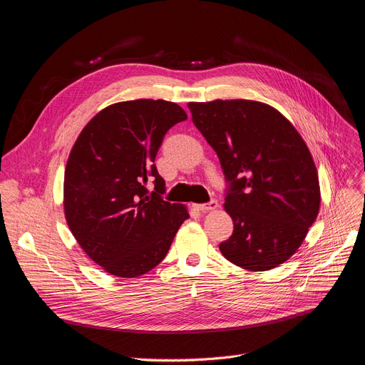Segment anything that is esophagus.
Wrapping results in <instances>:
<instances>
[{"label":"esophagus","mask_w":365,"mask_h":365,"mask_svg":"<svg viewBox=\"0 0 365 365\" xmlns=\"http://www.w3.org/2000/svg\"><path fill=\"white\" fill-rule=\"evenodd\" d=\"M196 209L200 212H209V210H215L218 209V202L217 200H210L209 203H203V205H196Z\"/></svg>","instance_id":"obj_1"}]
</instances>
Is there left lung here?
<instances>
[{
	"instance_id": "1",
	"label": "left lung",
	"mask_w": 365,
	"mask_h": 365,
	"mask_svg": "<svg viewBox=\"0 0 365 365\" xmlns=\"http://www.w3.org/2000/svg\"><path fill=\"white\" fill-rule=\"evenodd\" d=\"M192 122L215 150L230 184L225 258L249 271L284 264L319 210L318 173L304 138L280 112L253 100L188 103Z\"/></svg>"
}]
</instances>
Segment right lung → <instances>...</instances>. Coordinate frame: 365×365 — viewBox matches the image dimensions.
Here are the masks:
<instances>
[{
    "label": "right lung",
    "instance_id": "add662e5",
    "mask_svg": "<svg viewBox=\"0 0 365 365\" xmlns=\"http://www.w3.org/2000/svg\"><path fill=\"white\" fill-rule=\"evenodd\" d=\"M185 119L173 101H120L98 112L76 138L64 170V217L106 272L134 278L153 269L190 217L184 205L162 199L165 181L155 166L165 134ZM148 176L155 178L152 195Z\"/></svg>",
    "mask_w": 365,
    "mask_h": 365
}]
</instances>
